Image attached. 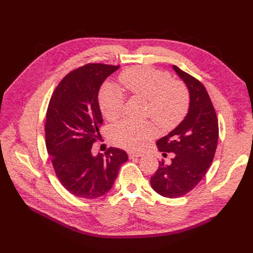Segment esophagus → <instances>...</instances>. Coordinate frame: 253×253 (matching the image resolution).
Wrapping results in <instances>:
<instances>
[{
	"label": "esophagus",
	"mask_w": 253,
	"mask_h": 253,
	"mask_svg": "<svg viewBox=\"0 0 253 253\" xmlns=\"http://www.w3.org/2000/svg\"><path fill=\"white\" fill-rule=\"evenodd\" d=\"M141 153H136V152H128V158L133 159L135 157H140Z\"/></svg>",
	"instance_id": "obj_1"
}]
</instances>
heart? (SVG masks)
<instances>
[{
  "mask_svg": "<svg viewBox=\"0 0 253 253\" xmlns=\"http://www.w3.org/2000/svg\"><path fill=\"white\" fill-rule=\"evenodd\" d=\"M119 80L129 95L148 101L147 115L163 129H172L185 118L189 95L186 87L172 82L171 76L150 67L127 68L119 76ZM99 108L103 117L116 120L122 112L124 95L113 84H104L99 93ZM156 128L152 122L124 120L111 128V138L120 148L139 150L143 143L154 137Z\"/></svg>",
  "mask_w": 253,
  "mask_h": 253,
  "instance_id": "heart-1",
  "label": "heart"
}]
</instances>
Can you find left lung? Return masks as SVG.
<instances>
[{
    "label": "left lung",
    "mask_w": 253,
    "mask_h": 253,
    "mask_svg": "<svg viewBox=\"0 0 253 253\" xmlns=\"http://www.w3.org/2000/svg\"><path fill=\"white\" fill-rule=\"evenodd\" d=\"M172 67L187 85L190 104L185 119L156 142L160 152L175 155L170 165L159 162L151 186L162 196L176 198L194 189L211 166L217 147L218 121L203 84L176 65Z\"/></svg>",
    "instance_id": "8db88e82"
}]
</instances>
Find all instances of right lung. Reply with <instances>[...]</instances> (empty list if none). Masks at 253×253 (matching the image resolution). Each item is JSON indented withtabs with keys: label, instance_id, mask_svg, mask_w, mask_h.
I'll return each mask as SVG.
<instances>
[{
	"label": "right lung",
	"instance_id": "right-lung-1",
	"mask_svg": "<svg viewBox=\"0 0 253 253\" xmlns=\"http://www.w3.org/2000/svg\"><path fill=\"white\" fill-rule=\"evenodd\" d=\"M120 66L89 63L67 74L50 98L45 122L46 149L57 177L73 195L95 200L106 194L127 154L110 148L91 154L101 138L102 116L98 93L104 80Z\"/></svg>",
	"mask_w": 253,
	"mask_h": 253
}]
</instances>
